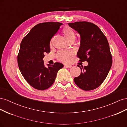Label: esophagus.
<instances>
[{"instance_id":"1","label":"esophagus","mask_w":127,"mask_h":127,"mask_svg":"<svg viewBox=\"0 0 127 127\" xmlns=\"http://www.w3.org/2000/svg\"><path fill=\"white\" fill-rule=\"evenodd\" d=\"M72 67L71 65H68V64H66L64 65V67H66L68 68H70Z\"/></svg>"}]
</instances>
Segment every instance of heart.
Returning a JSON list of instances; mask_svg holds the SVG:
<instances>
[{"label": "heart", "mask_w": 127, "mask_h": 127, "mask_svg": "<svg viewBox=\"0 0 127 127\" xmlns=\"http://www.w3.org/2000/svg\"><path fill=\"white\" fill-rule=\"evenodd\" d=\"M63 33L66 36L67 41L71 40H75L76 35L75 33L69 27H66L64 30ZM73 53L69 51H60L57 54V58L58 60L63 61L64 63H68L70 60V57L72 55Z\"/></svg>", "instance_id": "obj_1"}]
</instances>
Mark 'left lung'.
<instances>
[{
	"label": "left lung",
	"mask_w": 127,
	"mask_h": 127,
	"mask_svg": "<svg viewBox=\"0 0 127 127\" xmlns=\"http://www.w3.org/2000/svg\"><path fill=\"white\" fill-rule=\"evenodd\" d=\"M69 26L80 34V43L77 53L80 61H87L88 66L80 67L81 74L74 79L75 84L84 91L100 86L108 74L112 64L109 42L101 30L88 22H76Z\"/></svg>",
	"instance_id": "left-lung-1"
}]
</instances>
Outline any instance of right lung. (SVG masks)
Returning a JSON list of instances; mask_svg holds the SVG:
<instances>
[{
	"mask_svg": "<svg viewBox=\"0 0 127 127\" xmlns=\"http://www.w3.org/2000/svg\"><path fill=\"white\" fill-rule=\"evenodd\" d=\"M63 23L45 22L36 25L23 38L17 56L19 69L30 85L38 90H45L55 82L57 72L64 67L60 63L47 64L43 58L50 51V42Z\"/></svg>",
	"mask_w": 127,
	"mask_h": 127,
	"instance_id": "right-lung-1",
	"label": "right lung"
}]
</instances>
